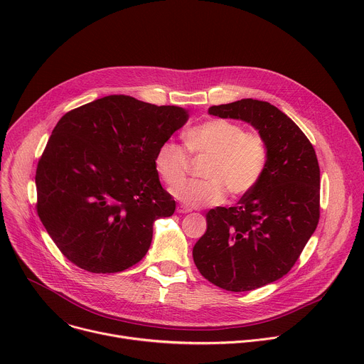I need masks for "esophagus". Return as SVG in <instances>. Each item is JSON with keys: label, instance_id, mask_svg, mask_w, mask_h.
Returning <instances> with one entry per match:
<instances>
[{"label": "esophagus", "instance_id": "obj_1", "mask_svg": "<svg viewBox=\"0 0 364 364\" xmlns=\"http://www.w3.org/2000/svg\"><path fill=\"white\" fill-rule=\"evenodd\" d=\"M177 212L178 213H190L191 209H188V207H186V205H178L177 207Z\"/></svg>", "mask_w": 364, "mask_h": 364}]
</instances>
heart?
<instances>
[{"label": "heart", "instance_id": "heart-1", "mask_svg": "<svg viewBox=\"0 0 364 364\" xmlns=\"http://www.w3.org/2000/svg\"><path fill=\"white\" fill-rule=\"evenodd\" d=\"M187 149L193 155H207L203 178L184 181L171 194L188 207L219 204L226 190L233 197L250 193L261 181L267 164L265 139L247 132L233 121L215 118L204 121L186 134ZM187 149L176 141L163 142L154 157V166L161 180L174 186L180 183L190 166Z\"/></svg>", "mask_w": 364, "mask_h": 364}]
</instances>
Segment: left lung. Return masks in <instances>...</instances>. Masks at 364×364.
Wrapping results in <instances>:
<instances>
[{
    "label": "left lung",
    "mask_w": 364,
    "mask_h": 364,
    "mask_svg": "<svg viewBox=\"0 0 364 364\" xmlns=\"http://www.w3.org/2000/svg\"><path fill=\"white\" fill-rule=\"evenodd\" d=\"M250 124L265 139L268 164L257 186L235 207L205 215L193 247L200 274L232 292L252 291L287 275L320 219V167L305 134L269 102L240 99L209 108Z\"/></svg>",
    "instance_id": "left-lung-1"
}]
</instances>
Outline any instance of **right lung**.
<instances>
[{
  "mask_svg": "<svg viewBox=\"0 0 364 364\" xmlns=\"http://www.w3.org/2000/svg\"><path fill=\"white\" fill-rule=\"evenodd\" d=\"M187 119L184 108L127 95L96 99L60 118L36 171L37 213L72 264L114 274L145 256L154 222L176 210L155 152Z\"/></svg>",
  "mask_w": 364,
  "mask_h": 364,
  "instance_id": "right-lung-1",
  "label": "right lung"
}]
</instances>
